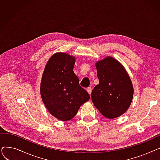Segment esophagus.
Masks as SVG:
<instances>
[{
	"label": "esophagus",
	"mask_w": 160,
	"mask_h": 160,
	"mask_svg": "<svg viewBox=\"0 0 160 160\" xmlns=\"http://www.w3.org/2000/svg\"><path fill=\"white\" fill-rule=\"evenodd\" d=\"M87 91L88 92V93L89 94V95L91 96V88H87Z\"/></svg>",
	"instance_id": "34e87169"
}]
</instances>
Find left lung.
Here are the masks:
<instances>
[{
  "label": "left lung",
  "mask_w": 160,
  "mask_h": 160,
  "mask_svg": "<svg viewBox=\"0 0 160 160\" xmlns=\"http://www.w3.org/2000/svg\"><path fill=\"white\" fill-rule=\"evenodd\" d=\"M99 83L91 92V100L101 114L115 119L124 113L133 98L129 74L116 59L107 56L95 63Z\"/></svg>",
  "instance_id": "left-lung-1"
}]
</instances>
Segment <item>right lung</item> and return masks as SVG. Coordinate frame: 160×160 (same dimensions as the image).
Listing matches in <instances>:
<instances>
[{
  "label": "right lung",
  "instance_id": "add662e5",
  "mask_svg": "<svg viewBox=\"0 0 160 160\" xmlns=\"http://www.w3.org/2000/svg\"><path fill=\"white\" fill-rule=\"evenodd\" d=\"M75 61L67 53H55L47 62L41 78L42 100L48 112L63 121L72 119L90 98L73 71Z\"/></svg>",
  "mask_w": 160,
  "mask_h": 160
}]
</instances>
